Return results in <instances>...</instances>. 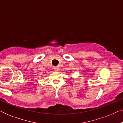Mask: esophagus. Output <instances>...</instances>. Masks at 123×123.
Segmentation results:
<instances>
[{"label": "esophagus", "instance_id": "esophagus-1", "mask_svg": "<svg viewBox=\"0 0 123 123\" xmlns=\"http://www.w3.org/2000/svg\"><path fill=\"white\" fill-rule=\"evenodd\" d=\"M53 69H54V70L55 72H57V71H58L59 68H58V67H54L53 68Z\"/></svg>", "mask_w": 123, "mask_h": 123}]
</instances>
